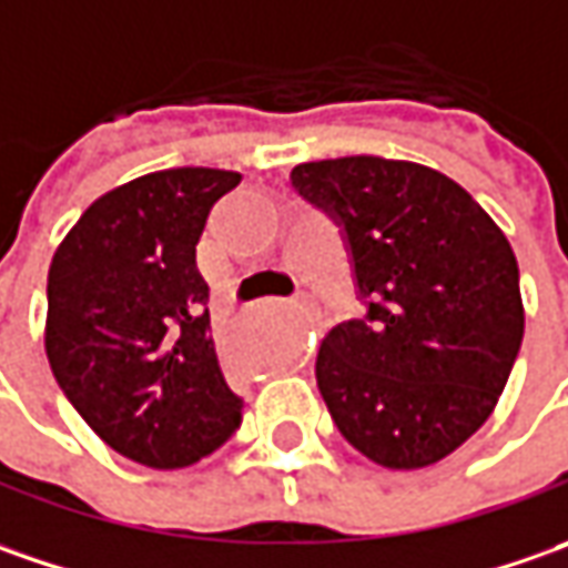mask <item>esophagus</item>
<instances>
[{
    "mask_svg": "<svg viewBox=\"0 0 568 568\" xmlns=\"http://www.w3.org/2000/svg\"><path fill=\"white\" fill-rule=\"evenodd\" d=\"M298 304H307V295H304V292H302V295H298Z\"/></svg>",
    "mask_w": 568,
    "mask_h": 568,
    "instance_id": "34e87169",
    "label": "esophagus"
}]
</instances>
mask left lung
I'll use <instances>...</instances> for the list:
<instances>
[{
    "label": "left lung",
    "instance_id": "left-lung-1",
    "mask_svg": "<svg viewBox=\"0 0 568 568\" xmlns=\"http://www.w3.org/2000/svg\"><path fill=\"white\" fill-rule=\"evenodd\" d=\"M292 187L343 229L362 321L326 333L317 386L339 434L383 468H424L490 418L525 333L499 225L437 169L339 156Z\"/></svg>",
    "mask_w": 568,
    "mask_h": 568
}]
</instances>
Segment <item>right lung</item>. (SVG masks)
Here are the masks:
<instances>
[{"label":"right lung","instance_id":"add662e5","mask_svg":"<svg viewBox=\"0 0 568 568\" xmlns=\"http://www.w3.org/2000/svg\"><path fill=\"white\" fill-rule=\"evenodd\" d=\"M239 182L204 166L141 175L97 197L52 254V377L100 440L148 468L194 465L242 424L197 270L206 216Z\"/></svg>","mask_w":568,"mask_h":568}]
</instances>
